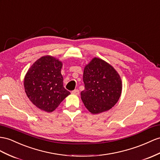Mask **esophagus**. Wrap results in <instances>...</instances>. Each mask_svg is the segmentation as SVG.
Returning <instances> with one entry per match:
<instances>
[{
    "label": "esophagus",
    "instance_id": "1",
    "mask_svg": "<svg viewBox=\"0 0 160 160\" xmlns=\"http://www.w3.org/2000/svg\"><path fill=\"white\" fill-rule=\"evenodd\" d=\"M79 93H80V91L78 89H76V90H74V91H72V95H78Z\"/></svg>",
    "mask_w": 160,
    "mask_h": 160
}]
</instances>
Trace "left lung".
<instances>
[{"instance_id":"8db88e82","label":"left lung","mask_w":160,"mask_h":160,"mask_svg":"<svg viewBox=\"0 0 160 160\" xmlns=\"http://www.w3.org/2000/svg\"><path fill=\"white\" fill-rule=\"evenodd\" d=\"M84 90L81 99L92 114L112 109L119 100L122 90L120 76L112 65L94 57L85 65L83 73Z\"/></svg>"}]
</instances>
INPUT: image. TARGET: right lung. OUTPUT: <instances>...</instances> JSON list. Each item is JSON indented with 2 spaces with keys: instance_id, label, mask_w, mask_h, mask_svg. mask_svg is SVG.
Returning a JSON list of instances; mask_svg holds the SVG:
<instances>
[{
  "instance_id": "add662e5",
  "label": "right lung",
  "mask_w": 160,
  "mask_h": 160,
  "mask_svg": "<svg viewBox=\"0 0 160 160\" xmlns=\"http://www.w3.org/2000/svg\"><path fill=\"white\" fill-rule=\"evenodd\" d=\"M62 66V61L45 55L28 69L24 77V88L27 97L39 109L51 113L70 95L63 87Z\"/></svg>"
}]
</instances>
